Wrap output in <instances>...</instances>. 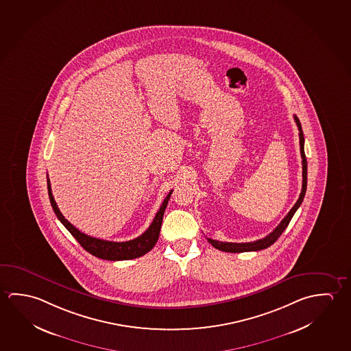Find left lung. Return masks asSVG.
I'll use <instances>...</instances> for the list:
<instances>
[{"instance_id":"8db88e82","label":"left lung","mask_w":351,"mask_h":351,"mask_svg":"<svg viewBox=\"0 0 351 351\" xmlns=\"http://www.w3.org/2000/svg\"><path fill=\"white\" fill-rule=\"evenodd\" d=\"M295 122L299 128V138H300V152H301V158H302V190L300 193L299 199L295 203L290 212L287 213V217L282 219L280 224L276 226L274 230L270 232L269 235L265 236L261 240L253 242H245V243H236V242H223L213 240V239H207L209 243H212L213 247L224 251V252L231 253H240V252H250V251H259V250H265V248L269 247L270 245H273L274 242L280 237L282 231L285 230L287 225L290 223V220L293 217L295 212L299 209L301 203L304 201V193H306V187H307V160H306V156H304V132H302V127L300 123V120L298 116H293Z\"/></svg>"}]
</instances>
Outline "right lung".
<instances>
[{"label": "right lung", "mask_w": 351, "mask_h": 351, "mask_svg": "<svg viewBox=\"0 0 351 351\" xmlns=\"http://www.w3.org/2000/svg\"><path fill=\"white\" fill-rule=\"evenodd\" d=\"M47 192H49V198H50L52 209L56 214L58 220L64 225V228L72 234L75 240L81 243L82 247L98 258L108 259V261H127V259L138 258L145 253L149 252L150 250L156 246V241L159 239V234H160L164 212H165V208L171 197L173 190L169 192L167 198L162 202L160 209L156 213L154 220L152 221V224L147 231H144L143 234L138 237L125 242L106 241V240L95 239L92 236L83 234L71 224L67 219H64L62 213L60 212L55 198L52 195L51 184H50L49 178H47Z\"/></svg>", "instance_id": "add662e5"}]
</instances>
